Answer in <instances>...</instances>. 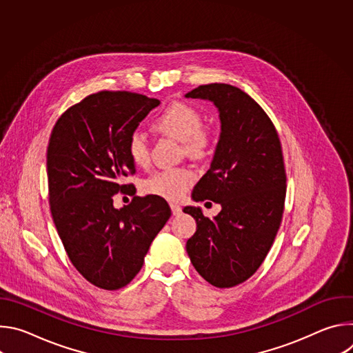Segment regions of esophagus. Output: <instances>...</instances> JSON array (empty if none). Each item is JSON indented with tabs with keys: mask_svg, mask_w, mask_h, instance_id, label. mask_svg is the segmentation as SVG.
Returning <instances> with one entry per match:
<instances>
[{
	"mask_svg": "<svg viewBox=\"0 0 353 353\" xmlns=\"http://www.w3.org/2000/svg\"><path fill=\"white\" fill-rule=\"evenodd\" d=\"M170 208H172L173 215H180L181 214V207L179 204H170Z\"/></svg>",
	"mask_w": 353,
	"mask_h": 353,
	"instance_id": "esophagus-1",
	"label": "esophagus"
}]
</instances>
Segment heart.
<instances>
[{
  "label": "heart",
  "mask_w": 353,
  "mask_h": 353,
  "mask_svg": "<svg viewBox=\"0 0 353 353\" xmlns=\"http://www.w3.org/2000/svg\"><path fill=\"white\" fill-rule=\"evenodd\" d=\"M155 125L162 132L184 142L185 150L190 154H199L207 148L210 134L203 130V119L192 106L174 102L169 105L157 119ZM127 152L137 166H143L149 159L148 138L141 130H135L127 139ZM195 176L184 168H170L157 172L142 183V191L169 201H176L194 183Z\"/></svg>",
  "instance_id": "1"
}]
</instances>
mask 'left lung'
I'll use <instances>...</instances> for the list:
<instances>
[{
  "instance_id": "1",
  "label": "left lung",
  "mask_w": 353,
  "mask_h": 353,
  "mask_svg": "<svg viewBox=\"0 0 353 353\" xmlns=\"http://www.w3.org/2000/svg\"><path fill=\"white\" fill-rule=\"evenodd\" d=\"M185 97L208 100L218 109L219 141L191 198L222 207L214 219L199 207H184L183 212L196 222L185 248L207 282L232 288L260 268L278 233L286 195L282 148L267 113L241 89L210 83Z\"/></svg>"
}]
</instances>
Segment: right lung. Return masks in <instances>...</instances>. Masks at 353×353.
Segmentation results:
<instances>
[{"mask_svg":"<svg viewBox=\"0 0 353 353\" xmlns=\"http://www.w3.org/2000/svg\"><path fill=\"white\" fill-rule=\"evenodd\" d=\"M158 99L103 90L70 108L56 123L47 148L50 210L67 254L92 285L116 290L139 272L150 243L172 215L157 195L134 196L124 208L113 195L135 165L127 139Z\"/></svg>","mask_w":353,"mask_h":353,"instance_id":"1","label":"right lung"}]
</instances>
